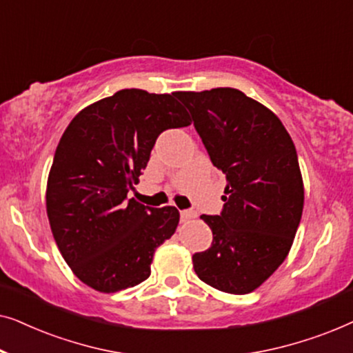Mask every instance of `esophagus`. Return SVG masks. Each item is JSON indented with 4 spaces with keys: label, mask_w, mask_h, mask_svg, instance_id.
<instances>
[{
    "label": "esophagus",
    "mask_w": 353,
    "mask_h": 353,
    "mask_svg": "<svg viewBox=\"0 0 353 353\" xmlns=\"http://www.w3.org/2000/svg\"><path fill=\"white\" fill-rule=\"evenodd\" d=\"M181 215V220L186 221V220H191V219H196V214L192 210H181L180 212Z\"/></svg>",
    "instance_id": "34e87169"
}]
</instances>
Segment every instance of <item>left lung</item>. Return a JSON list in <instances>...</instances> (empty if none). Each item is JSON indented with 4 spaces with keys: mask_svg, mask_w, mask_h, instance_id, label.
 Returning a JSON list of instances; mask_svg holds the SVG:
<instances>
[{
    "mask_svg": "<svg viewBox=\"0 0 353 353\" xmlns=\"http://www.w3.org/2000/svg\"><path fill=\"white\" fill-rule=\"evenodd\" d=\"M214 167L226 176L220 215H201L214 241L192 255L199 279L248 294L288 257L303 209L297 151L276 115L234 88L178 91Z\"/></svg>",
    "mask_w": 353,
    "mask_h": 353,
    "instance_id": "obj_1",
    "label": "left lung"
}]
</instances>
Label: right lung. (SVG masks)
Wrapping results in <instances>:
<instances>
[{
  "mask_svg": "<svg viewBox=\"0 0 353 353\" xmlns=\"http://www.w3.org/2000/svg\"><path fill=\"white\" fill-rule=\"evenodd\" d=\"M175 98L120 90L80 110L57 144L48 219L67 265L96 291L117 292L148 279L154 252L175 233V207L154 209L127 197L159 134L191 125Z\"/></svg>",
  "mask_w": 353,
  "mask_h": 353,
  "instance_id": "obj_1",
  "label": "right lung"
}]
</instances>
